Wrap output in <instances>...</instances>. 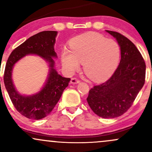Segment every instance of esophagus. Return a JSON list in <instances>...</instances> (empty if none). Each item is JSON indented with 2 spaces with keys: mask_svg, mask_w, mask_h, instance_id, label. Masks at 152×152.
<instances>
[{
  "mask_svg": "<svg viewBox=\"0 0 152 152\" xmlns=\"http://www.w3.org/2000/svg\"><path fill=\"white\" fill-rule=\"evenodd\" d=\"M79 82V80H78L77 78H72L71 79V83H72V84H76V83H78Z\"/></svg>",
  "mask_w": 152,
  "mask_h": 152,
  "instance_id": "obj_1",
  "label": "esophagus"
}]
</instances>
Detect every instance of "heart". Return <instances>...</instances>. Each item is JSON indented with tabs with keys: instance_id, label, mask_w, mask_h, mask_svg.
Masks as SVG:
<instances>
[{
	"instance_id": "1",
	"label": "heart",
	"mask_w": 152,
	"mask_h": 152,
	"mask_svg": "<svg viewBox=\"0 0 152 152\" xmlns=\"http://www.w3.org/2000/svg\"><path fill=\"white\" fill-rule=\"evenodd\" d=\"M71 50L61 53L62 65L73 74L83 63L85 74L94 81H102L114 73L120 58V47L116 41L96 33H88L74 38Z\"/></svg>"
}]
</instances>
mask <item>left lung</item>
<instances>
[{
  "label": "left lung",
  "instance_id": "left-lung-1",
  "mask_svg": "<svg viewBox=\"0 0 152 152\" xmlns=\"http://www.w3.org/2000/svg\"><path fill=\"white\" fill-rule=\"evenodd\" d=\"M106 32L117 41L121 61L107 81L89 91L86 100L96 114L104 118H112L121 116L132 105L145 82L146 64L130 40L115 31Z\"/></svg>",
  "mask_w": 152,
  "mask_h": 152
}]
</instances>
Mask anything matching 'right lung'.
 Wrapping results in <instances>:
<instances>
[{"instance_id": "right-lung-1", "label": "right lung", "mask_w": 152, "mask_h": 152, "mask_svg": "<svg viewBox=\"0 0 152 152\" xmlns=\"http://www.w3.org/2000/svg\"><path fill=\"white\" fill-rule=\"evenodd\" d=\"M57 34V31H46L31 36L15 48L7 61L3 77L5 86L17 111L30 119H41L49 114L71 81V78H64L58 74L55 69L53 58H57V54L54 50V45ZM27 55H38L48 63L50 67L44 86L37 93L30 96L19 93L12 79L15 64Z\"/></svg>"}]
</instances>
